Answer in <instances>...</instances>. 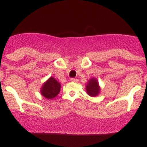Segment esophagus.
Wrapping results in <instances>:
<instances>
[{"instance_id": "esophagus-1", "label": "esophagus", "mask_w": 147, "mask_h": 147, "mask_svg": "<svg viewBox=\"0 0 147 147\" xmlns=\"http://www.w3.org/2000/svg\"><path fill=\"white\" fill-rule=\"evenodd\" d=\"M70 81H71L72 82H75V83H77V82H78V79H70Z\"/></svg>"}]
</instances>
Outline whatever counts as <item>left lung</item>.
<instances>
[{"label":"left lung","mask_w":147,"mask_h":147,"mask_svg":"<svg viewBox=\"0 0 147 147\" xmlns=\"http://www.w3.org/2000/svg\"><path fill=\"white\" fill-rule=\"evenodd\" d=\"M86 90L89 96L92 97H97L100 93V86L98 80L95 77H92L88 81L86 85Z\"/></svg>","instance_id":"8db88e82"}]
</instances>
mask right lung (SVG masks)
Masks as SVG:
<instances>
[{"label":"right lung","instance_id":"obj_1","mask_svg":"<svg viewBox=\"0 0 147 147\" xmlns=\"http://www.w3.org/2000/svg\"><path fill=\"white\" fill-rule=\"evenodd\" d=\"M61 84L53 77H50L42 85L41 94L48 99H52L59 93Z\"/></svg>","mask_w":147,"mask_h":147}]
</instances>
